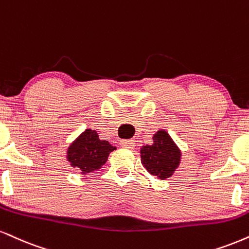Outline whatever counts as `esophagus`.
Returning a JSON list of instances; mask_svg holds the SVG:
<instances>
[{"instance_id": "1", "label": "esophagus", "mask_w": 249, "mask_h": 249, "mask_svg": "<svg viewBox=\"0 0 249 249\" xmlns=\"http://www.w3.org/2000/svg\"><path fill=\"white\" fill-rule=\"evenodd\" d=\"M121 145L123 147L125 148H128V149H133L134 146H136V143H134V140L132 139H128V140H122L121 142Z\"/></svg>"}]
</instances>
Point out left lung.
<instances>
[{"label":"left lung","mask_w":249,"mask_h":249,"mask_svg":"<svg viewBox=\"0 0 249 249\" xmlns=\"http://www.w3.org/2000/svg\"><path fill=\"white\" fill-rule=\"evenodd\" d=\"M140 154L143 167L160 179L170 178L181 160V152L166 131H158L153 143L142 146Z\"/></svg>","instance_id":"8db88e82"}]
</instances>
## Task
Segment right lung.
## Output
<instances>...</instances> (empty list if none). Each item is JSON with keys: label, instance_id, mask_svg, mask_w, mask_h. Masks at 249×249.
Listing matches in <instances>:
<instances>
[{"label": "right lung", "instance_id": "obj_1", "mask_svg": "<svg viewBox=\"0 0 249 249\" xmlns=\"http://www.w3.org/2000/svg\"><path fill=\"white\" fill-rule=\"evenodd\" d=\"M115 149L109 142L100 140L96 131L88 128L68 147L67 160L71 167L81 169L82 174L90 173L100 169Z\"/></svg>", "mask_w": 249, "mask_h": 249}]
</instances>
